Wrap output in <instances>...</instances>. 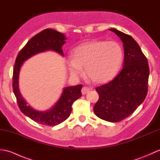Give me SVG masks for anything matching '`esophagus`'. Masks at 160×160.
<instances>
[{"label": "esophagus", "instance_id": "obj_1", "mask_svg": "<svg viewBox=\"0 0 160 160\" xmlns=\"http://www.w3.org/2000/svg\"><path fill=\"white\" fill-rule=\"evenodd\" d=\"M89 91H90L89 88H88L87 87H84L82 89V95H85V94L89 93Z\"/></svg>", "mask_w": 160, "mask_h": 160}]
</instances>
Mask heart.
I'll return each mask as SVG.
<instances>
[{
  "label": "heart",
  "mask_w": 160,
  "mask_h": 160,
  "mask_svg": "<svg viewBox=\"0 0 160 160\" xmlns=\"http://www.w3.org/2000/svg\"><path fill=\"white\" fill-rule=\"evenodd\" d=\"M123 60V51L118 42L93 40L77 46L67 63L71 76L87 77L96 84H103L113 79Z\"/></svg>",
  "instance_id": "obj_1"
}]
</instances>
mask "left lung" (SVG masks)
<instances>
[{
  "instance_id": "8db88e82",
  "label": "left lung",
  "mask_w": 160,
  "mask_h": 160,
  "mask_svg": "<svg viewBox=\"0 0 160 160\" xmlns=\"http://www.w3.org/2000/svg\"><path fill=\"white\" fill-rule=\"evenodd\" d=\"M123 42V69L113 80L96 88L99 100L94 113L102 120L117 122L131 115L143 102L148 91L149 67L147 58L131 36L111 28Z\"/></svg>"
}]
</instances>
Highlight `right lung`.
<instances>
[{
	"instance_id": "obj_1",
	"label": "right lung",
	"mask_w": 160,
	"mask_h": 160,
	"mask_svg": "<svg viewBox=\"0 0 160 160\" xmlns=\"http://www.w3.org/2000/svg\"><path fill=\"white\" fill-rule=\"evenodd\" d=\"M67 38L63 33L52 29H46L30 39L18 53L13 73V90L22 113L37 123L56 126L69 117L73 103L82 96V84L63 88L60 98L53 106L47 111H38L30 107L24 99L19 89V74L23 62L36 54L53 51L63 56L62 47Z\"/></svg>"
}]
</instances>
